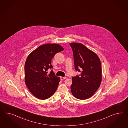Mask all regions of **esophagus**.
I'll list each match as a JSON object with an SVG mask.
<instances>
[{
  "label": "esophagus",
  "mask_w": 128,
  "mask_h": 128,
  "mask_svg": "<svg viewBox=\"0 0 128 128\" xmlns=\"http://www.w3.org/2000/svg\"><path fill=\"white\" fill-rule=\"evenodd\" d=\"M60 80H61L65 79L66 78V77H62V76H60Z\"/></svg>",
  "instance_id": "obj_1"
}]
</instances>
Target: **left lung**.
Segmentation results:
<instances>
[{
    "instance_id": "obj_1",
    "label": "left lung",
    "mask_w": 128,
    "mask_h": 128,
    "mask_svg": "<svg viewBox=\"0 0 128 128\" xmlns=\"http://www.w3.org/2000/svg\"><path fill=\"white\" fill-rule=\"evenodd\" d=\"M73 51L74 67L80 76L72 77L71 90L74 96L85 100L93 96L102 82V65L96 54L82 43L69 44Z\"/></svg>"
}]
</instances>
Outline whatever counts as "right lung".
<instances>
[{
    "mask_svg": "<svg viewBox=\"0 0 128 128\" xmlns=\"http://www.w3.org/2000/svg\"><path fill=\"white\" fill-rule=\"evenodd\" d=\"M64 49L57 44H45L38 46L28 56L24 64V81L28 90L41 100L48 98L55 93L60 79L52 71L51 60L56 53Z\"/></svg>",
    "mask_w": 128,
    "mask_h": 128,
    "instance_id": "add662e5",
    "label": "right lung"
}]
</instances>
